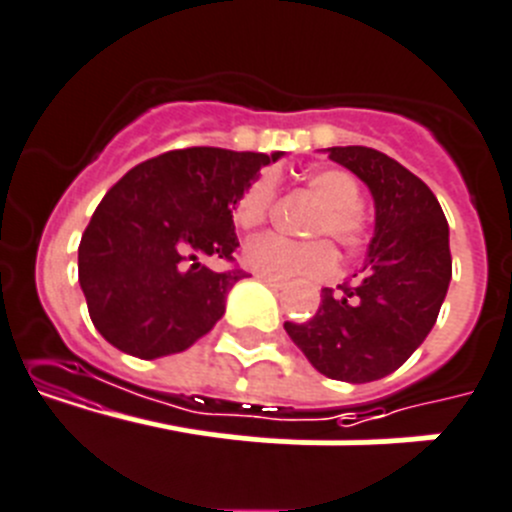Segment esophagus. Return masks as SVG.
Here are the masks:
<instances>
[{
  "mask_svg": "<svg viewBox=\"0 0 512 512\" xmlns=\"http://www.w3.org/2000/svg\"><path fill=\"white\" fill-rule=\"evenodd\" d=\"M259 279L261 281H264V284L266 286H271V289H276V291H281V289H284V281H276V279H271V276H264V274H259Z\"/></svg>",
  "mask_w": 512,
  "mask_h": 512,
  "instance_id": "obj_1",
  "label": "esophagus"
}]
</instances>
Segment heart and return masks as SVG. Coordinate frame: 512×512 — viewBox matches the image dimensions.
Instances as JSON below:
<instances>
[{"instance_id":"obj_1","label":"heart","mask_w":512,"mask_h":512,"mask_svg":"<svg viewBox=\"0 0 512 512\" xmlns=\"http://www.w3.org/2000/svg\"><path fill=\"white\" fill-rule=\"evenodd\" d=\"M306 188L321 201L311 233H326L344 248L364 246L369 238V218L359 203V183L342 168H316L306 173ZM276 183L271 175H261L241 193L233 211V221L251 231L269 218L274 208ZM243 264L256 274L276 281H321L337 274L339 253L329 238H296L264 233L243 246Z\"/></svg>"}]
</instances>
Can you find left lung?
Here are the masks:
<instances>
[{"instance_id":"8db88e82","label":"left lung","mask_w":512,"mask_h":512,"mask_svg":"<svg viewBox=\"0 0 512 512\" xmlns=\"http://www.w3.org/2000/svg\"><path fill=\"white\" fill-rule=\"evenodd\" d=\"M374 198L364 274L321 289L319 311L286 321L291 342L324 377L362 384L399 369L435 326L452 276L450 228L435 193L389 155L364 145L329 148Z\"/></svg>"}]
</instances>
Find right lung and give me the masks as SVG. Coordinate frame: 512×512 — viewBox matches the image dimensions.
<instances>
[{
	"instance_id": "add662e5",
	"label": "right lung",
	"mask_w": 512,
	"mask_h": 512,
	"mask_svg": "<svg viewBox=\"0 0 512 512\" xmlns=\"http://www.w3.org/2000/svg\"><path fill=\"white\" fill-rule=\"evenodd\" d=\"M281 155L170 150L135 165L105 193L82 233L77 274L107 342L158 359L211 332L243 271H213L201 259L233 261L238 198Z\"/></svg>"
}]
</instances>
